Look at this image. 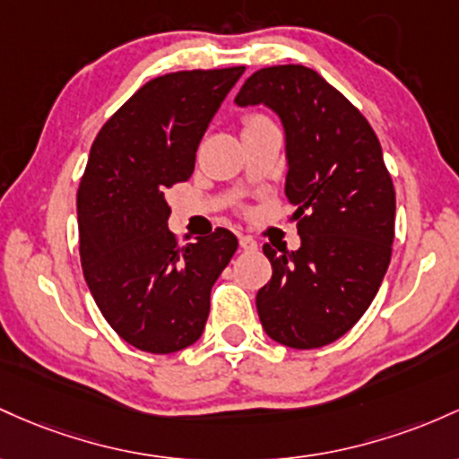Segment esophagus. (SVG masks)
<instances>
[{
  "label": "esophagus",
  "instance_id": "34e87169",
  "mask_svg": "<svg viewBox=\"0 0 459 459\" xmlns=\"http://www.w3.org/2000/svg\"><path fill=\"white\" fill-rule=\"evenodd\" d=\"M240 247H243L245 251H255L257 249V243L254 238H251V236H240Z\"/></svg>",
  "mask_w": 459,
  "mask_h": 459
}]
</instances>
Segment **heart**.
<instances>
[{
    "mask_svg": "<svg viewBox=\"0 0 459 459\" xmlns=\"http://www.w3.org/2000/svg\"><path fill=\"white\" fill-rule=\"evenodd\" d=\"M260 118H262V117H249V118H247V121H245V126H249V123H255V121H260Z\"/></svg>",
    "mask_w": 459,
    "mask_h": 459,
    "instance_id": "heart-1",
    "label": "heart"
}]
</instances>
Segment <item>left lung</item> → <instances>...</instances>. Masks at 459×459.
<instances>
[{
    "label": "left lung",
    "instance_id": "obj_1",
    "mask_svg": "<svg viewBox=\"0 0 459 459\" xmlns=\"http://www.w3.org/2000/svg\"><path fill=\"white\" fill-rule=\"evenodd\" d=\"M234 101L280 117L301 236L297 251L262 247L273 277L255 297L260 323L286 347H325L362 318L390 264L394 186L382 145L362 112L303 65L255 71Z\"/></svg>",
    "mask_w": 459,
    "mask_h": 459
}]
</instances>
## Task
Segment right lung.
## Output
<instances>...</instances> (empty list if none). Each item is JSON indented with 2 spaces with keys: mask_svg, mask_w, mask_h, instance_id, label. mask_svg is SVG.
Here are the masks:
<instances>
[{
  "mask_svg": "<svg viewBox=\"0 0 459 459\" xmlns=\"http://www.w3.org/2000/svg\"><path fill=\"white\" fill-rule=\"evenodd\" d=\"M245 66L153 77L106 121L77 190L84 280L110 327L147 353L202 338L210 290L238 240L230 230L178 245L167 190L193 175L210 121Z\"/></svg>",
  "mask_w": 459,
  "mask_h": 459,
  "instance_id": "add662e5",
  "label": "right lung"
}]
</instances>
